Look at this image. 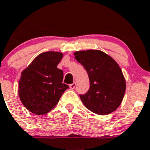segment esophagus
I'll return each mask as SVG.
<instances>
[{
	"instance_id": "1",
	"label": "esophagus",
	"mask_w": 150,
	"mask_h": 150,
	"mask_svg": "<svg viewBox=\"0 0 150 150\" xmlns=\"http://www.w3.org/2000/svg\"><path fill=\"white\" fill-rule=\"evenodd\" d=\"M75 87H76V83H71V84H69L70 89H72V90L75 89Z\"/></svg>"
}]
</instances>
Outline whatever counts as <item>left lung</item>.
<instances>
[{"label": "left lung", "mask_w": 150, "mask_h": 150, "mask_svg": "<svg viewBox=\"0 0 150 150\" xmlns=\"http://www.w3.org/2000/svg\"><path fill=\"white\" fill-rule=\"evenodd\" d=\"M74 55L84 67L90 80L87 93L80 95L85 107L99 115L114 112L120 105L126 87L120 66L99 50L80 51Z\"/></svg>", "instance_id": "1"}]
</instances>
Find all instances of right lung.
Instances as JSON below:
<instances>
[{"mask_svg": "<svg viewBox=\"0 0 150 150\" xmlns=\"http://www.w3.org/2000/svg\"><path fill=\"white\" fill-rule=\"evenodd\" d=\"M63 56L60 52H43L21 72L18 96L31 113L43 115L51 111L69 88L63 83V70L57 67Z\"/></svg>", "mask_w": 150, "mask_h": 150, "instance_id": "obj_1", "label": "right lung"}]
</instances>
